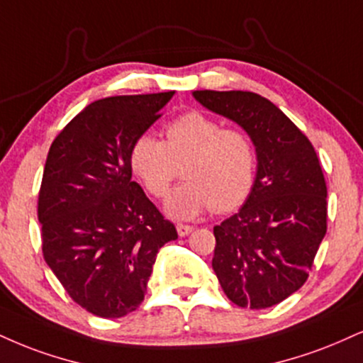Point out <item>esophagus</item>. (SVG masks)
Wrapping results in <instances>:
<instances>
[{
	"instance_id": "34e87169",
	"label": "esophagus",
	"mask_w": 363,
	"mask_h": 363,
	"mask_svg": "<svg viewBox=\"0 0 363 363\" xmlns=\"http://www.w3.org/2000/svg\"><path fill=\"white\" fill-rule=\"evenodd\" d=\"M176 230H177V233H179V237H187V235L191 233V231H193V226H189V225H182V223H179L177 226H176Z\"/></svg>"
}]
</instances>
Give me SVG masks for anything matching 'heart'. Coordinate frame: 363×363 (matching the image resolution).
I'll return each instance as SVG.
<instances>
[{"label":"heart","instance_id":"heart-1","mask_svg":"<svg viewBox=\"0 0 363 363\" xmlns=\"http://www.w3.org/2000/svg\"><path fill=\"white\" fill-rule=\"evenodd\" d=\"M167 142L142 135L130 150L133 172L155 198H164L179 176V184L165 201L172 218L189 220L206 209L225 213L238 208L255 181V148L240 130L223 128L199 111L179 116L165 128Z\"/></svg>","mask_w":363,"mask_h":363}]
</instances>
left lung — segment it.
<instances>
[{
    "mask_svg": "<svg viewBox=\"0 0 363 363\" xmlns=\"http://www.w3.org/2000/svg\"><path fill=\"white\" fill-rule=\"evenodd\" d=\"M209 111L235 121L257 154L243 206L213 228V270L240 308L282 303L306 282L326 233V182L306 135L274 103L250 91H193Z\"/></svg>",
    "mask_w": 363,
    "mask_h": 363,
    "instance_id": "obj_1",
    "label": "left lung"
}]
</instances>
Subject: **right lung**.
<instances>
[{
	"label": "right lung",
	"mask_w": 363,
	"mask_h": 363,
	"mask_svg": "<svg viewBox=\"0 0 363 363\" xmlns=\"http://www.w3.org/2000/svg\"><path fill=\"white\" fill-rule=\"evenodd\" d=\"M174 91L111 96L87 104L47 155L38 221L47 265L86 311L121 318L145 298L157 252L177 238L132 181L133 142L160 118Z\"/></svg>",
	"instance_id": "add662e5"
}]
</instances>
